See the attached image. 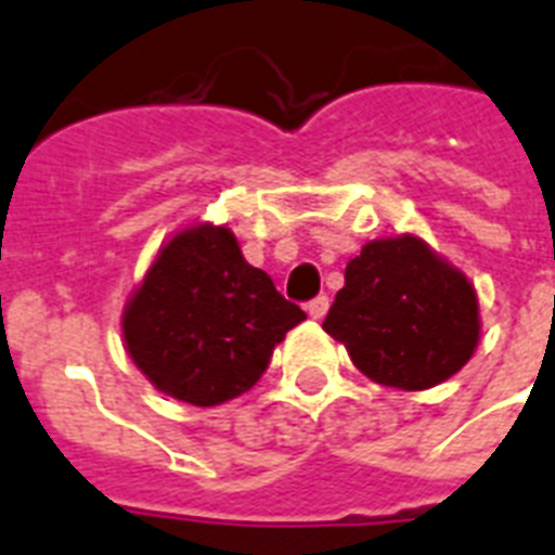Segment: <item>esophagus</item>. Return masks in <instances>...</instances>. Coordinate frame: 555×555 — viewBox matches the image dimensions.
I'll return each instance as SVG.
<instances>
[{
	"instance_id": "34e87169",
	"label": "esophagus",
	"mask_w": 555,
	"mask_h": 555,
	"mask_svg": "<svg viewBox=\"0 0 555 555\" xmlns=\"http://www.w3.org/2000/svg\"><path fill=\"white\" fill-rule=\"evenodd\" d=\"M326 309H330V298H326V295H318V298H312L307 304L309 318H315V321H321V318L326 315Z\"/></svg>"
}]
</instances>
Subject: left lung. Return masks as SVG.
I'll list each match as a JSON object with an SVG mask.
<instances>
[{
	"label": "left lung",
	"instance_id": "obj_1",
	"mask_svg": "<svg viewBox=\"0 0 555 555\" xmlns=\"http://www.w3.org/2000/svg\"><path fill=\"white\" fill-rule=\"evenodd\" d=\"M324 330L376 385L425 390L469 362L480 307L469 278L416 234L364 243Z\"/></svg>",
	"mask_w": 555,
	"mask_h": 555
}]
</instances>
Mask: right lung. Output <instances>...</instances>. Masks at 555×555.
Here are the masks:
<instances>
[{
	"label": "right lung",
	"mask_w": 555,
	"mask_h": 555,
	"mask_svg": "<svg viewBox=\"0 0 555 555\" xmlns=\"http://www.w3.org/2000/svg\"><path fill=\"white\" fill-rule=\"evenodd\" d=\"M307 312L246 263L225 225L193 222L158 248L121 315L124 347L162 393L222 405L257 385Z\"/></svg>",
	"instance_id": "right-lung-1"
}]
</instances>
